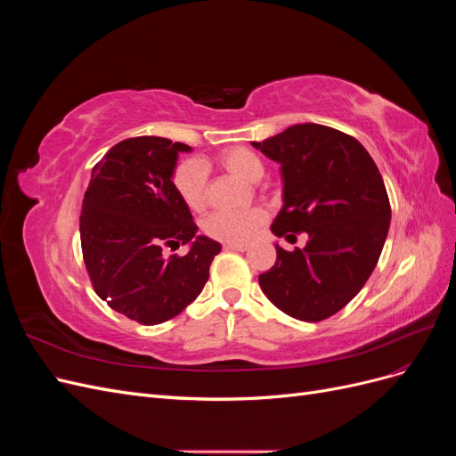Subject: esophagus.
<instances>
[{
    "label": "esophagus",
    "mask_w": 456,
    "mask_h": 456,
    "mask_svg": "<svg viewBox=\"0 0 456 456\" xmlns=\"http://www.w3.org/2000/svg\"><path fill=\"white\" fill-rule=\"evenodd\" d=\"M249 249V245L245 243H224V251H247Z\"/></svg>",
    "instance_id": "esophagus-1"
}]
</instances>
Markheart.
<instances>
[{
	"mask_svg": "<svg viewBox=\"0 0 456 456\" xmlns=\"http://www.w3.org/2000/svg\"><path fill=\"white\" fill-rule=\"evenodd\" d=\"M216 161L245 183L256 184L265 176V163L247 148H228L218 154ZM171 184L176 198L183 201L188 211L201 213L209 196H207V169L200 159L188 158L175 165L171 175ZM266 211L260 207H251L236 213L216 211L203 220V232L216 241L224 243H245L265 226Z\"/></svg>",
	"mask_w": 456,
	"mask_h": 456,
	"instance_id": "1",
	"label": "heart"
}]
</instances>
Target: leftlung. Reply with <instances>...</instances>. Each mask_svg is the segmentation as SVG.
<instances>
[{
    "label": "left lung",
    "mask_w": 456,
    "mask_h": 456,
    "mask_svg": "<svg viewBox=\"0 0 456 456\" xmlns=\"http://www.w3.org/2000/svg\"><path fill=\"white\" fill-rule=\"evenodd\" d=\"M253 146L281 165L283 207L272 232L287 240L308 233L305 249L275 245L278 258L258 275L260 289L295 320H327L362 291L388 236L380 171L354 136L320 123H298Z\"/></svg>",
    "instance_id": "obj_1"
}]
</instances>
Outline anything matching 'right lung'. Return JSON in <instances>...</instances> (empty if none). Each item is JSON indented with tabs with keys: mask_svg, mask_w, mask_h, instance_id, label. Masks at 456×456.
I'll use <instances>...</instances> for the list:
<instances>
[{
	"mask_svg": "<svg viewBox=\"0 0 456 456\" xmlns=\"http://www.w3.org/2000/svg\"><path fill=\"white\" fill-rule=\"evenodd\" d=\"M190 146L163 136L118 142L94 165L79 216L81 253L94 293L142 325H158L194 302L209 280L220 243L198 226L176 198L171 175ZM191 242L184 257L165 246Z\"/></svg>",
	"mask_w": 456,
	"mask_h": 456,
	"instance_id": "1",
	"label": "right lung"
}]
</instances>
